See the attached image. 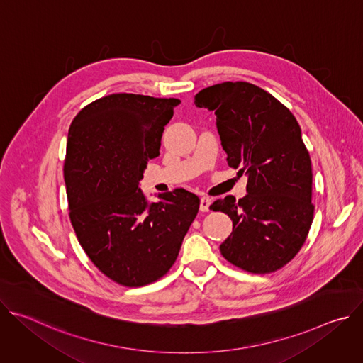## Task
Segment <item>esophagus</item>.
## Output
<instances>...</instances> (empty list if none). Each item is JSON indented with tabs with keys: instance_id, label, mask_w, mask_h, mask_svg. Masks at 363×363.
I'll list each match as a JSON object with an SVG mask.
<instances>
[{
	"instance_id": "34e87169",
	"label": "esophagus",
	"mask_w": 363,
	"mask_h": 363,
	"mask_svg": "<svg viewBox=\"0 0 363 363\" xmlns=\"http://www.w3.org/2000/svg\"><path fill=\"white\" fill-rule=\"evenodd\" d=\"M210 205H211V198L208 196H202L199 202V210L202 213H208L210 211Z\"/></svg>"
}]
</instances>
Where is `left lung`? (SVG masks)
Returning <instances> with one entry per match:
<instances>
[{"label":"left lung","mask_w":363,"mask_h":363,"mask_svg":"<svg viewBox=\"0 0 363 363\" xmlns=\"http://www.w3.org/2000/svg\"><path fill=\"white\" fill-rule=\"evenodd\" d=\"M195 105L214 111L228 167L248 177L247 195H227L210 210L233 220L220 245L235 267L266 274L284 267L313 221L312 162L294 115L264 89L247 82L205 87Z\"/></svg>","instance_id":"8db88e82"}]
</instances>
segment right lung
<instances>
[{"label":"right lung","mask_w":363,"mask_h":363,"mask_svg":"<svg viewBox=\"0 0 363 363\" xmlns=\"http://www.w3.org/2000/svg\"><path fill=\"white\" fill-rule=\"evenodd\" d=\"M178 105L115 93L89 103L69 129L63 172L70 221L91 263L121 286L164 277L198 214L192 192L175 189L149 205L139 188Z\"/></svg>","instance_id":"1"}]
</instances>
